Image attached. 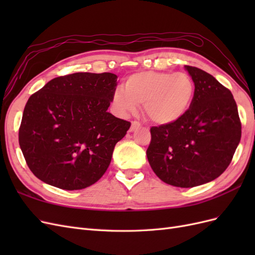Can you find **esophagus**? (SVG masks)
<instances>
[{"instance_id": "esophagus-1", "label": "esophagus", "mask_w": 255, "mask_h": 255, "mask_svg": "<svg viewBox=\"0 0 255 255\" xmlns=\"http://www.w3.org/2000/svg\"><path fill=\"white\" fill-rule=\"evenodd\" d=\"M140 127V123L138 121H132V125H130V128H129V132H133V130H135L136 128H138Z\"/></svg>"}]
</instances>
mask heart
<instances>
[{
  "mask_svg": "<svg viewBox=\"0 0 255 255\" xmlns=\"http://www.w3.org/2000/svg\"><path fill=\"white\" fill-rule=\"evenodd\" d=\"M194 95L195 84L188 74L145 70L128 75L125 89H116L112 101L123 117L134 114L138 104H142L152 122L169 125L188 112Z\"/></svg>",
  "mask_w": 255,
  "mask_h": 255,
  "instance_id": "b5f03b06",
  "label": "heart"
}]
</instances>
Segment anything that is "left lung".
Segmentation results:
<instances>
[{
  "label": "left lung",
  "mask_w": 255,
  "mask_h": 255,
  "mask_svg": "<svg viewBox=\"0 0 255 255\" xmlns=\"http://www.w3.org/2000/svg\"><path fill=\"white\" fill-rule=\"evenodd\" d=\"M185 69L195 83L191 105L177 121L151 128L146 157L161 181L189 188L225 172L241 141L242 123L232 92L201 69Z\"/></svg>",
  "instance_id": "8db88e82"
}]
</instances>
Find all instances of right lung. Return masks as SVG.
Returning <instances> with one entry per match:
<instances>
[{"label": "right lung", "instance_id": "add662e5", "mask_svg": "<svg viewBox=\"0 0 255 255\" xmlns=\"http://www.w3.org/2000/svg\"><path fill=\"white\" fill-rule=\"evenodd\" d=\"M117 79L110 72L68 74L29 97L19 144L38 179L65 190L86 188L101 179L116 143L130 127L107 112Z\"/></svg>", "mask_w": 255, "mask_h": 255}]
</instances>
